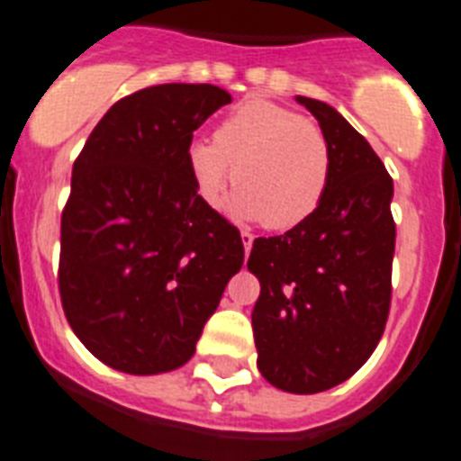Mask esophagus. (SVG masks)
<instances>
[{
    "label": "esophagus",
    "instance_id": "obj_1",
    "mask_svg": "<svg viewBox=\"0 0 461 461\" xmlns=\"http://www.w3.org/2000/svg\"><path fill=\"white\" fill-rule=\"evenodd\" d=\"M240 238H242V247H245V254H249V249H252V242H254V235L249 233V230H242V233H240Z\"/></svg>",
    "mask_w": 461,
    "mask_h": 461
}]
</instances>
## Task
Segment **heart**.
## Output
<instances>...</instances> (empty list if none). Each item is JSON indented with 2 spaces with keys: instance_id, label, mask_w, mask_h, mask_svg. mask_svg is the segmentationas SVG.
Masks as SVG:
<instances>
[{
  "instance_id": "obj_1",
  "label": "heart",
  "mask_w": 461,
  "mask_h": 461,
  "mask_svg": "<svg viewBox=\"0 0 461 461\" xmlns=\"http://www.w3.org/2000/svg\"><path fill=\"white\" fill-rule=\"evenodd\" d=\"M188 169L204 203L219 207L240 185L230 209L271 230L302 226L330 185V143L318 124L277 103L254 98L219 124L214 139L188 146Z\"/></svg>"
}]
</instances>
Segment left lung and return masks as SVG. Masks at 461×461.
I'll list each match as a JSON object with an SVG mask.
<instances>
[{
  "instance_id": "obj_1",
  "label": "left lung",
  "mask_w": 461,
  "mask_h": 461,
  "mask_svg": "<svg viewBox=\"0 0 461 461\" xmlns=\"http://www.w3.org/2000/svg\"><path fill=\"white\" fill-rule=\"evenodd\" d=\"M296 101L330 143V185L302 226L254 240L247 268L261 283L252 311L258 372L287 393H321L363 367L386 327L393 181L332 105Z\"/></svg>"
}]
</instances>
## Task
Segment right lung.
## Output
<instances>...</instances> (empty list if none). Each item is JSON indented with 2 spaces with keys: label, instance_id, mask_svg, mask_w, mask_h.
<instances>
[{
  "label": "right lung",
  "instance_id": "add662e5",
  "mask_svg": "<svg viewBox=\"0 0 461 461\" xmlns=\"http://www.w3.org/2000/svg\"><path fill=\"white\" fill-rule=\"evenodd\" d=\"M230 103L214 85H158L101 117L72 165L59 290L72 332L101 363L159 375L188 363L228 280L240 230L197 195L188 146Z\"/></svg>",
  "mask_w": 461,
  "mask_h": 461
}]
</instances>
